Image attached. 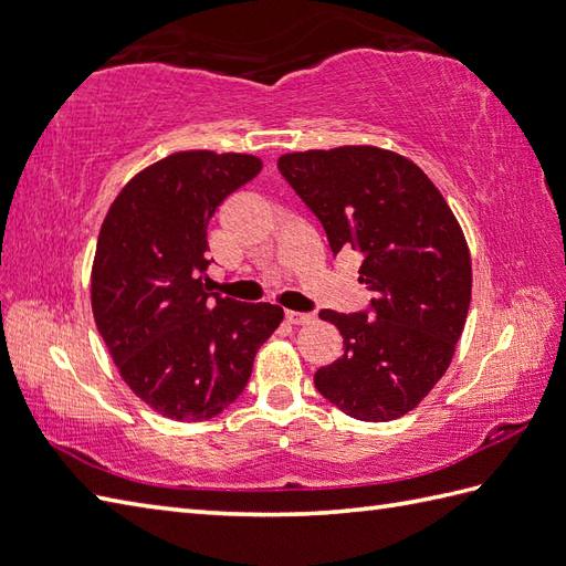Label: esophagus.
<instances>
[{
    "mask_svg": "<svg viewBox=\"0 0 566 566\" xmlns=\"http://www.w3.org/2000/svg\"><path fill=\"white\" fill-rule=\"evenodd\" d=\"M286 321L301 325V323H308L311 321V313H301V311H286Z\"/></svg>",
    "mask_w": 566,
    "mask_h": 566,
    "instance_id": "obj_1",
    "label": "esophagus"
}]
</instances>
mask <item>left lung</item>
Segmentation results:
<instances>
[{
    "label": "left lung",
    "mask_w": 566,
    "mask_h": 566,
    "mask_svg": "<svg viewBox=\"0 0 566 566\" xmlns=\"http://www.w3.org/2000/svg\"><path fill=\"white\" fill-rule=\"evenodd\" d=\"M277 168L333 255H361L374 296L366 311L318 313L345 354L315 371V388L361 422L402 417L449 369L468 318L470 253L451 207L422 168L378 147L286 154Z\"/></svg>",
    "instance_id": "left-lung-1"
}]
</instances>
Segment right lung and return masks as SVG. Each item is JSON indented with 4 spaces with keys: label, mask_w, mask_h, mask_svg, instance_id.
Instances as JSON below:
<instances>
[{
    "label": "right lung",
    "mask_w": 566,
    "mask_h": 566,
    "mask_svg": "<svg viewBox=\"0 0 566 566\" xmlns=\"http://www.w3.org/2000/svg\"><path fill=\"white\" fill-rule=\"evenodd\" d=\"M260 170L248 154H170L127 182L98 233V333L135 396L176 422L227 410L284 318L280 306L241 304L207 286V223Z\"/></svg>",
    "instance_id": "obj_1"
}]
</instances>
